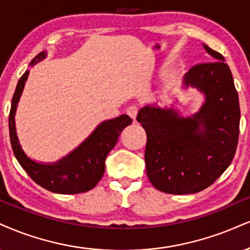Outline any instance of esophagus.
<instances>
[{
  "label": "esophagus",
  "mask_w": 250,
  "mask_h": 250,
  "mask_svg": "<svg viewBox=\"0 0 250 250\" xmlns=\"http://www.w3.org/2000/svg\"><path fill=\"white\" fill-rule=\"evenodd\" d=\"M137 113H138V108H137L136 106H130V107H128L127 114H128V115L130 116L133 120L136 119Z\"/></svg>",
  "instance_id": "1"
}]
</instances>
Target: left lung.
<instances>
[{"instance_id":"8db88e82","label":"left lung","mask_w":250,"mask_h":250,"mask_svg":"<svg viewBox=\"0 0 250 250\" xmlns=\"http://www.w3.org/2000/svg\"><path fill=\"white\" fill-rule=\"evenodd\" d=\"M211 62L194 65L185 86L205 94L200 110L180 117L176 110L142 108L136 120L146 133V174L159 191L197 193L212 185L229 167L240 133L239 96L224 57L204 45Z\"/></svg>"}]
</instances>
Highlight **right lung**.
Returning <instances> with one entry per match:
<instances>
[{
	"label": "right lung",
	"instance_id": "obj_1",
	"mask_svg": "<svg viewBox=\"0 0 250 250\" xmlns=\"http://www.w3.org/2000/svg\"><path fill=\"white\" fill-rule=\"evenodd\" d=\"M45 58V52L36 56L30 65L37 64ZM29 71L21 77L15 89L9 113V135L14 155L29 177L45 190L62 194L83 193L95 188L104 172V161L119 140L120 134L133 120L128 115L102 122L80 146L53 164L36 163L24 154L15 128V112L22 94Z\"/></svg>",
	"mask_w": 250,
	"mask_h": 250
}]
</instances>
